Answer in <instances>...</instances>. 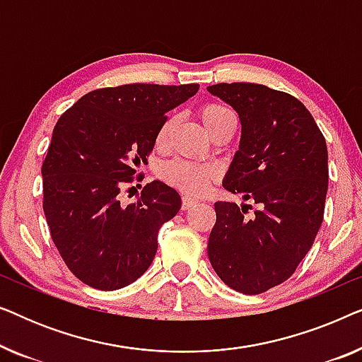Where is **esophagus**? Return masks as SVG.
Listing matches in <instances>:
<instances>
[{"mask_svg":"<svg viewBox=\"0 0 362 362\" xmlns=\"http://www.w3.org/2000/svg\"><path fill=\"white\" fill-rule=\"evenodd\" d=\"M196 204H197L196 199H192L189 196H182V209H191V207Z\"/></svg>","mask_w":362,"mask_h":362,"instance_id":"esophagus-1","label":"esophagus"}]
</instances>
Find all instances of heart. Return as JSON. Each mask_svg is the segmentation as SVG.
I'll return each mask as SVG.
<instances>
[{"mask_svg":"<svg viewBox=\"0 0 362 362\" xmlns=\"http://www.w3.org/2000/svg\"><path fill=\"white\" fill-rule=\"evenodd\" d=\"M199 117L202 123H204L206 130L209 133L214 132L216 128L221 127L224 122L234 118L229 108L222 107L219 103L214 102L204 103V105L199 108ZM173 123H175V118L173 117H166L165 120H163L156 133L158 145H163V143L166 141V138L170 135L173 128ZM160 175L168 185L176 187V189L186 192V194L189 196H201L209 189L212 181L216 180L217 173L212 166L175 160L166 163V165L161 168Z\"/></svg>","mask_w":362,"mask_h":362,"instance_id":"1","label":"heart"}]
</instances>
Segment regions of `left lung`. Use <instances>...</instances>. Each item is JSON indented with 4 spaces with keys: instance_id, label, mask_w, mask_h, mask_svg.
Returning <instances> with one entry per match:
<instances>
[{
    "instance_id": "1",
    "label": "left lung",
    "mask_w": 362,
    "mask_h": 362,
    "mask_svg": "<svg viewBox=\"0 0 362 362\" xmlns=\"http://www.w3.org/2000/svg\"><path fill=\"white\" fill-rule=\"evenodd\" d=\"M212 95L239 113L242 136L224 187L254 201L245 217L235 202L217 201L207 255L230 288L259 295L284 284L313 245L325 214L328 150L298 98L249 82L216 83Z\"/></svg>"
}]
</instances>
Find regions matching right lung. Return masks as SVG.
I'll return each mask as SVG.
<instances>
[{
	"mask_svg": "<svg viewBox=\"0 0 362 362\" xmlns=\"http://www.w3.org/2000/svg\"><path fill=\"white\" fill-rule=\"evenodd\" d=\"M199 83H125L97 88L59 118L42 163V209L67 269L97 290H118L145 274L158 232L181 207L171 186L153 181L136 202L120 191L140 181L166 113Z\"/></svg>",
	"mask_w": 362,
	"mask_h": 362,
	"instance_id": "right-lung-1",
	"label": "right lung"
}]
</instances>
